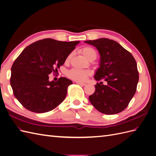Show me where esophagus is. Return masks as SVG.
I'll use <instances>...</instances> for the list:
<instances>
[{
  "instance_id": "obj_1",
  "label": "esophagus",
  "mask_w": 156,
  "mask_h": 156,
  "mask_svg": "<svg viewBox=\"0 0 156 156\" xmlns=\"http://www.w3.org/2000/svg\"><path fill=\"white\" fill-rule=\"evenodd\" d=\"M77 83L78 84H80V85H81V86H85L86 85V83H82V82H77Z\"/></svg>"
}]
</instances>
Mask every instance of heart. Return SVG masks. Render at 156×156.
Segmentation results:
<instances>
[{
    "label": "heart",
    "instance_id": "b5f03b06",
    "mask_svg": "<svg viewBox=\"0 0 156 156\" xmlns=\"http://www.w3.org/2000/svg\"><path fill=\"white\" fill-rule=\"evenodd\" d=\"M81 53L84 57L89 61H93L96 58V52L91 47L86 46L80 49ZM72 56V54H69L66 58V61H69ZM90 75V72L87 70H81V69H72L68 72V76L74 81L77 82H83L84 81L87 79L88 75Z\"/></svg>",
    "mask_w": 156,
    "mask_h": 156
}]
</instances>
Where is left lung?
<instances>
[{
    "mask_svg": "<svg viewBox=\"0 0 156 156\" xmlns=\"http://www.w3.org/2000/svg\"><path fill=\"white\" fill-rule=\"evenodd\" d=\"M96 48L100 55L99 68L94 75L95 92L89 100L96 109L105 115L124 111L135 95L139 72L133 56L118 42L108 38L84 41Z\"/></svg>",
    "mask_w": 156,
    "mask_h": 156,
    "instance_id": "1",
    "label": "left lung"
}]
</instances>
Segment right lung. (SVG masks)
<instances>
[{"mask_svg": "<svg viewBox=\"0 0 156 156\" xmlns=\"http://www.w3.org/2000/svg\"><path fill=\"white\" fill-rule=\"evenodd\" d=\"M79 42L46 38L21 52L12 66L10 84L14 96L25 108L43 113L54 109L64 101L72 81L66 77L49 81V75L64 64Z\"/></svg>", "mask_w": 156, "mask_h": 156, "instance_id": "add662e5", "label": "right lung"}]
</instances>
